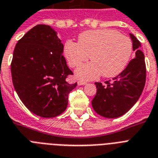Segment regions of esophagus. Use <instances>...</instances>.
Instances as JSON below:
<instances>
[{"instance_id": "esophagus-1", "label": "esophagus", "mask_w": 158, "mask_h": 158, "mask_svg": "<svg viewBox=\"0 0 158 158\" xmlns=\"http://www.w3.org/2000/svg\"><path fill=\"white\" fill-rule=\"evenodd\" d=\"M85 84H87V83H86L85 81H79V82H78V85H79V86H83V85H85Z\"/></svg>"}]
</instances>
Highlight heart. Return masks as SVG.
Segmentation results:
<instances>
[{"label":"heart","instance_id":"heart-1","mask_svg":"<svg viewBox=\"0 0 158 158\" xmlns=\"http://www.w3.org/2000/svg\"><path fill=\"white\" fill-rule=\"evenodd\" d=\"M132 53V43L127 36L110 29L86 31L78 38V43L67 40L64 44V54L80 79L90 80L101 75L111 78L119 75L125 69Z\"/></svg>","mask_w":158,"mask_h":158}]
</instances>
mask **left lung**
<instances>
[{
	"label": "left lung",
	"instance_id": "obj_1",
	"mask_svg": "<svg viewBox=\"0 0 158 158\" xmlns=\"http://www.w3.org/2000/svg\"><path fill=\"white\" fill-rule=\"evenodd\" d=\"M135 57L123 72L104 84L96 83L97 94L92 101L96 112L107 118H115L125 114L139 100L144 88L146 67L144 55L140 50V42L130 34Z\"/></svg>",
	"mask_w": 158,
	"mask_h": 158
}]
</instances>
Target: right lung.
Returning <instances> with one entry per match:
<instances>
[{"mask_svg":"<svg viewBox=\"0 0 158 158\" xmlns=\"http://www.w3.org/2000/svg\"><path fill=\"white\" fill-rule=\"evenodd\" d=\"M63 44L50 26L40 24L19 40L13 54L11 75L24 106L42 118L66 110L68 94L77 86L66 81L73 72L63 57Z\"/></svg>","mask_w":158,"mask_h":158,"instance_id":"right-lung-1","label":"right lung"}]
</instances>
